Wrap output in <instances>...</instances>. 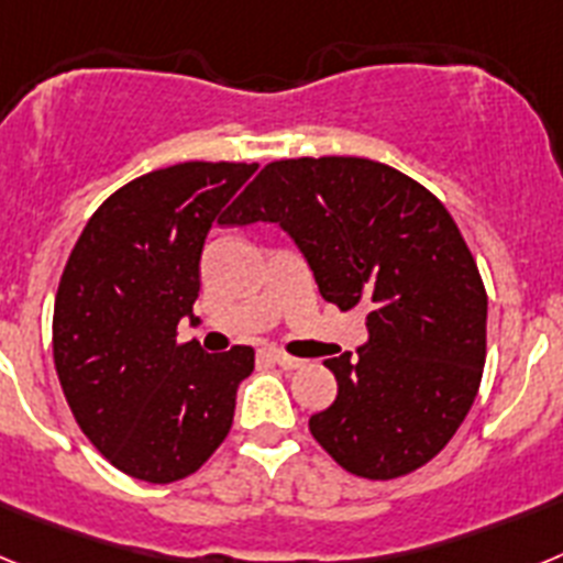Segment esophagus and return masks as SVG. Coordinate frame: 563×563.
<instances>
[{"mask_svg":"<svg viewBox=\"0 0 563 563\" xmlns=\"http://www.w3.org/2000/svg\"><path fill=\"white\" fill-rule=\"evenodd\" d=\"M265 355L271 357L273 363H278L282 369H298V366L305 363V361H298V357L287 355V352H282V350H265Z\"/></svg>","mask_w":563,"mask_h":563,"instance_id":"1","label":"esophagus"}]
</instances>
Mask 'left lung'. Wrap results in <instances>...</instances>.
<instances>
[{
	"mask_svg": "<svg viewBox=\"0 0 563 563\" xmlns=\"http://www.w3.org/2000/svg\"><path fill=\"white\" fill-rule=\"evenodd\" d=\"M258 220L296 239L330 305L369 310V343L324 361L338 395L310 417L318 445L380 482L434 460L474 406L487 352V292L449 208L369 157H290L225 217Z\"/></svg>",
	"mask_w": 563,
	"mask_h": 563,
	"instance_id": "8db88e82",
	"label": "left lung"
}]
</instances>
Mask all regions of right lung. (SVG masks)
Here are the masks:
<instances>
[{
    "instance_id": "obj_1",
    "label": "right lung",
    "mask_w": 563,
    "mask_h": 563,
    "mask_svg": "<svg viewBox=\"0 0 563 563\" xmlns=\"http://www.w3.org/2000/svg\"><path fill=\"white\" fill-rule=\"evenodd\" d=\"M253 172L191 161L134 177L89 217L67 258L53 307L58 380L78 429L134 479H186L231 431L256 352L180 346L177 324L200 296L211 222Z\"/></svg>"
}]
</instances>
